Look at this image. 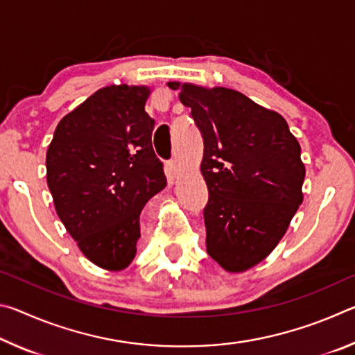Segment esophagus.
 Wrapping results in <instances>:
<instances>
[{
	"instance_id": "obj_1",
	"label": "esophagus",
	"mask_w": 355,
	"mask_h": 355,
	"mask_svg": "<svg viewBox=\"0 0 355 355\" xmlns=\"http://www.w3.org/2000/svg\"><path fill=\"white\" fill-rule=\"evenodd\" d=\"M167 175L172 180H175L180 175V164L177 159H171L169 163H167Z\"/></svg>"
}]
</instances>
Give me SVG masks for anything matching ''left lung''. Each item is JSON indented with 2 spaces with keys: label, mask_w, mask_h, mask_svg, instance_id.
Masks as SVG:
<instances>
[{
  "label": "left lung",
  "mask_w": 355,
  "mask_h": 355,
  "mask_svg": "<svg viewBox=\"0 0 355 355\" xmlns=\"http://www.w3.org/2000/svg\"><path fill=\"white\" fill-rule=\"evenodd\" d=\"M203 136L207 252L227 272L263 261L304 200L300 146L279 112L227 87L171 81Z\"/></svg>",
  "instance_id": "left-lung-1"
}]
</instances>
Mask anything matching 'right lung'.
<instances>
[{"mask_svg":"<svg viewBox=\"0 0 355 355\" xmlns=\"http://www.w3.org/2000/svg\"><path fill=\"white\" fill-rule=\"evenodd\" d=\"M148 86L101 87L61 119L46 150V183L83 255L106 271L133 261L146 203L166 188L152 147Z\"/></svg>","mask_w":355,"mask_h":355,"instance_id":"add662e5","label":"right lung"}]
</instances>
